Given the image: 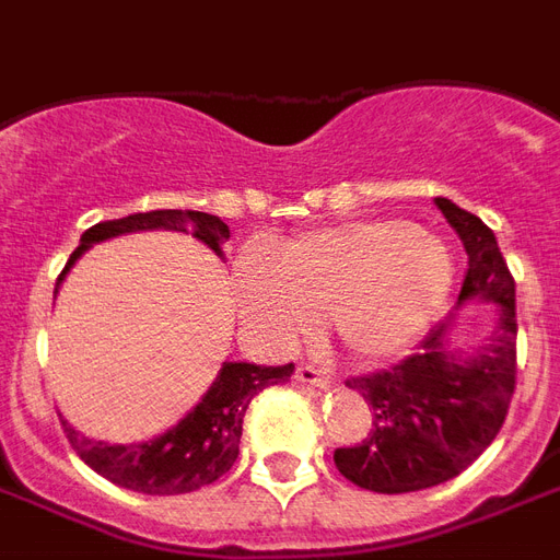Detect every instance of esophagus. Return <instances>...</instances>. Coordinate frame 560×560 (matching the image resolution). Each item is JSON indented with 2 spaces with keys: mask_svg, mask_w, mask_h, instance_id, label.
I'll list each match as a JSON object with an SVG mask.
<instances>
[{
  "mask_svg": "<svg viewBox=\"0 0 560 560\" xmlns=\"http://www.w3.org/2000/svg\"><path fill=\"white\" fill-rule=\"evenodd\" d=\"M296 380L302 385H317V388H329L335 383V376L323 374L320 368H314V364H300L296 368Z\"/></svg>",
  "mask_w": 560,
  "mask_h": 560,
  "instance_id": "obj_1",
  "label": "esophagus"
}]
</instances>
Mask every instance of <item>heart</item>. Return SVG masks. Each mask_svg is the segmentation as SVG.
<instances>
[{
	"label": "heart",
	"instance_id": "obj_1",
	"mask_svg": "<svg viewBox=\"0 0 560 560\" xmlns=\"http://www.w3.org/2000/svg\"><path fill=\"white\" fill-rule=\"evenodd\" d=\"M272 262L252 252L234 269L248 329L284 350L329 320L359 362H383L412 347L454 281L451 248L409 219L302 231L276 248Z\"/></svg>",
	"mask_w": 560,
	"mask_h": 560
}]
</instances>
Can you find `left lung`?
Wrapping results in <instances>:
<instances>
[{
    "mask_svg": "<svg viewBox=\"0 0 560 560\" xmlns=\"http://www.w3.org/2000/svg\"><path fill=\"white\" fill-rule=\"evenodd\" d=\"M436 207L469 255L457 308L492 302L495 323L487 341L463 353L451 314L404 362L347 380L374 409V430L353 448H335V466L355 487L385 495L439 487L469 469L499 436L516 388V281L490 228L448 198Z\"/></svg>",
    "mask_w": 560,
    "mask_h": 560,
    "instance_id": "obj_1",
    "label": "left lung"
}]
</instances>
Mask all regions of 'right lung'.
Masks as SVG:
<instances>
[{
    "instance_id": "right-lung-1",
    "label": "right lung",
    "mask_w": 560,
    "mask_h": 560,
    "mask_svg": "<svg viewBox=\"0 0 560 560\" xmlns=\"http://www.w3.org/2000/svg\"><path fill=\"white\" fill-rule=\"evenodd\" d=\"M160 228L192 234L207 248H213L219 258H222V246L231 237L222 219L201 213V210H148V213L97 222L82 234L68 267L61 269L59 284L68 276V269L77 264V258H82V252H89L94 243L136 234V231H160ZM291 374L293 362L279 364V368L225 362L213 385L207 388V395L175 428L139 445H109V442L82 436L68 421L61 424L73 451L112 483H118L124 490L144 492V495H180V492L201 490L207 483H213L237 463L243 418H246L252 397L264 392L267 385L288 383Z\"/></svg>"
}]
</instances>
